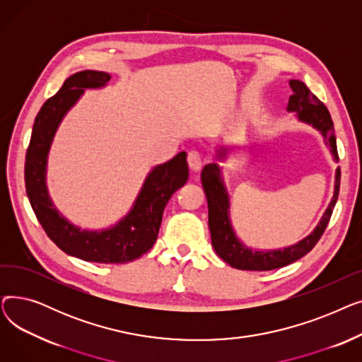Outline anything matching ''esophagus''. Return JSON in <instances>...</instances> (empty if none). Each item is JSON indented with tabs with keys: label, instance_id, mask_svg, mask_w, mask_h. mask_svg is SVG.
I'll return each instance as SVG.
<instances>
[{
	"label": "esophagus",
	"instance_id": "esophagus-1",
	"mask_svg": "<svg viewBox=\"0 0 362 362\" xmlns=\"http://www.w3.org/2000/svg\"><path fill=\"white\" fill-rule=\"evenodd\" d=\"M187 164H189V168H191L192 171H199L201 167L204 165V158L201 156V152H198L197 149H192L191 152H189Z\"/></svg>",
	"mask_w": 362,
	"mask_h": 362
}]
</instances>
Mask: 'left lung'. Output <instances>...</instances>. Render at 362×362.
Returning <instances> with one entry per match:
<instances>
[{"instance_id":"1","label":"left lung","mask_w":362,"mask_h":362,"mask_svg":"<svg viewBox=\"0 0 362 362\" xmlns=\"http://www.w3.org/2000/svg\"><path fill=\"white\" fill-rule=\"evenodd\" d=\"M289 85L293 93L289 98L288 110L298 112L299 120L310 123L318 129L322 133V136H325L326 142L330 145L334 160H339L333 120L327 107L315 97L303 82L291 81ZM218 157H226V149L218 151ZM201 182L208 202V226H210L211 232V243L217 255L232 265V267L239 270L269 272L284 267V265H289L303 255H307L317 245L322 233H325L339 197L340 167L336 170L333 199L321 221L315 227V230L308 238L283 251H251L239 242L229 221V198H227L224 185L220 179V168L216 163L206 164L202 168Z\"/></svg>"}]
</instances>
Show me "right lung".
<instances>
[{"instance_id":"obj_1","label":"right lung","mask_w":362,"mask_h":362,"mask_svg":"<svg viewBox=\"0 0 362 362\" xmlns=\"http://www.w3.org/2000/svg\"><path fill=\"white\" fill-rule=\"evenodd\" d=\"M110 81L105 71H79L47 100L35 119L25 161V185L32 210L48 238L66 254L89 262L124 264L146 254L156 243L164 208L179 187L187 182L186 152L157 165L145 180L132 211L114 227L103 232L81 230L52 205L45 165L57 126L67 110L79 100L85 88H100Z\"/></svg>"}]
</instances>
